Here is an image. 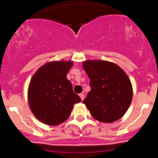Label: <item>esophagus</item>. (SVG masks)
Segmentation results:
<instances>
[{
	"instance_id": "esophagus-1",
	"label": "esophagus",
	"mask_w": 158,
	"mask_h": 158,
	"mask_svg": "<svg viewBox=\"0 0 158 158\" xmlns=\"http://www.w3.org/2000/svg\"><path fill=\"white\" fill-rule=\"evenodd\" d=\"M79 96H80V97H81V100H83L84 99H85V95H84V93H81V94L79 95Z\"/></svg>"
}]
</instances>
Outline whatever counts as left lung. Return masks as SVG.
I'll return each mask as SVG.
<instances>
[{
  "label": "left lung",
  "mask_w": 158,
  "mask_h": 158,
  "mask_svg": "<svg viewBox=\"0 0 158 158\" xmlns=\"http://www.w3.org/2000/svg\"><path fill=\"white\" fill-rule=\"evenodd\" d=\"M82 65L91 86L83 104L92 116L106 123L122 118L133 96L132 85L126 73L114 62L104 60H87Z\"/></svg>",
  "instance_id": "1"
}]
</instances>
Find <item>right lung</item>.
Returning a JSON list of instances; mask_svg holds the SVG:
<instances>
[{
  "label": "right lung",
  "instance_id": "obj_1",
  "mask_svg": "<svg viewBox=\"0 0 158 158\" xmlns=\"http://www.w3.org/2000/svg\"><path fill=\"white\" fill-rule=\"evenodd\" d=\"M73 61H53L42 65L32 76L27 89L29 107L38 120L49 126L65 122L73 104L81 101L66 78Z\"/></svg>",
  "mask_w": 158,
  "mask_h": 158
}]
</instances>
